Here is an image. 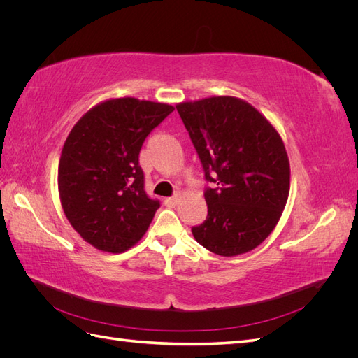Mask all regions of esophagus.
<instances>
[{"label":"esophagus","instance_id":"obj_1","mask_svg":"<svg viewBox=\"0 0 358 358\" xmlns=\"http://www.w3.org/2000/svg\"><path fill=\"white\" fill-rule=\"evenodd\" d=\"M178 200H179V194H175V196L164 199V204L167 206V208H173V206L178 203Z\"/></svg>","mask_w":358,"mask_h":358}]
</instances>
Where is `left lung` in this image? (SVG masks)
Wrapping results in <instances>:
<instances>
[{
    "label": "left lung",
    "mask_w": 358,
    "mask_h": 358,
    "mask_svg": "<svg viewBox=\"0 0 358 358\" xmlns=\"http://www.w3.org/2000/svg\"><path fill=\"white\" fill-rule=\"evenodd\" d=\"M176 110L197 150L208 216L191 231L210 252L245 254L273 231L289 192L282 138L251 104L234 96L180 103Z\"/></svg>",
    "instance_id": "obj_1"
}]
</instances>
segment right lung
<instances>
[{
    "mask_svg": "<svg viewBox=\"0 0 358 358\" xmlns=\"http://www.w3.org/2000/svg\"><path fill=\"white\" fill-rule=\"evenodd\" d=\"M173 110L115 99L92 107L70 131L59 159V199L73 229L96 249L124 252L146 233L159 200L145 191L138 154Z\"/></svg>",
    "mask_w": 358,
    "mask_h": 358,
    "instance_id": "right-lung-1",
    "label": "right lung"
}]
</instances>
